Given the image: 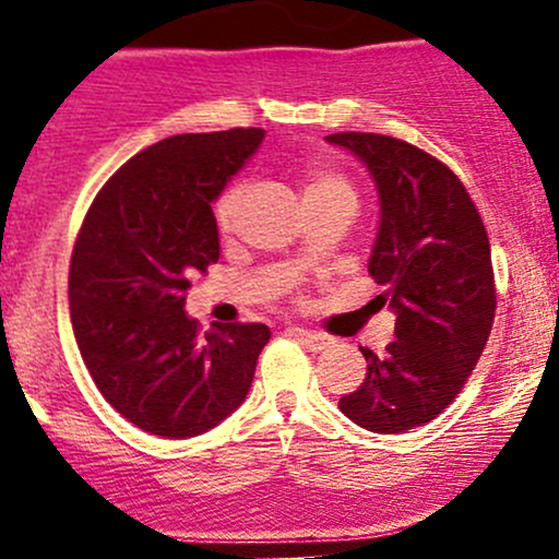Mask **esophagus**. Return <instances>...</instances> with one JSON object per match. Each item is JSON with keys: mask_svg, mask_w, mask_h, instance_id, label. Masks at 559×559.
Segmentation results:
<instances>
[{"mask_svg": "<svg viewBox=\"0 0 559 559\" xmlns=\"http://www.w3.org/2000/svg\"><path fill=\"white\" fill-rule=\"evenodd\" d=\"M294 336H297L299 342L305 344L307 349H312V352H320V349H325V346H331V344H333V338L329 336V333H320V331L294 329Z\"/></svg>", "mask_w": 559, "mask_h": 559, "instance_id": "esophagus-1", "label": "esophagus"}]
</instances>
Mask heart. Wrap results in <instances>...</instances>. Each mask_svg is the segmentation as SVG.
Segmentation results:
<instances>
[{
    "mask_svg": "<svg viewBox=\"0 0 559 559\" xmlns=\"http://www.w3.org/2000/svg\"><path fill=\"white\" fill-rule=\"evenodd\" d=\"M323 197H349L355 199V191L346 178L338 176L329 168H312L307 173L305 181V199H323ZM241 199V183H230L215 202V223L221 230H228L234 223L236 207H239Z\"/></svg>",
    "mask_w": 559,
    "mask_h": 559,
    "instance_id": "b5f03b06",
    "label": "heart"
}]
</instances>
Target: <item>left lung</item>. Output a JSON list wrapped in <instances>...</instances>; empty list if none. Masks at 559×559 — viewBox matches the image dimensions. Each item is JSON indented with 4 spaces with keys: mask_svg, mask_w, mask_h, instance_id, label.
<instances>
[{
    "mask_svg": "<svg viewBox=\"0 0 559 559\" xmlns=\"http://www.w3.org/2000/svg\"><path fill=\"white\" fill-rule=\"evenodd\" d=\"M378 191V234L368 273L396 316L386 355L360 346L362 386L338 409L373 433H402L452 404L489 342L491 247L476 204L444 163L381 133H331Z\"/></svg>",
    "mask_w": 559,
    "mask_h": 559,
    "instance_id": "1",
    "label": "left lung"
}]
</instances>
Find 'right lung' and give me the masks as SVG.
I'll return each mask as SVG.
<instances>
[{"label": "right lung", "mask_w": 559, "mask_h": 559, "mask_svg": "<svg viewBox=\"0 0 559 559\" xmlns=\"http://www.w3.org/2000/svg\"><path fill=\"white\" fill-rule=\"evenodd\" d=\"M265 139L262 128L181 133L131 157L88 207L68 278L81 357L107 402L146 433L189 439L247 400L271 329L199 333L191 275L221 258L213 202Z\"/></svg>", "instance_id": "1"}]
</instances>
